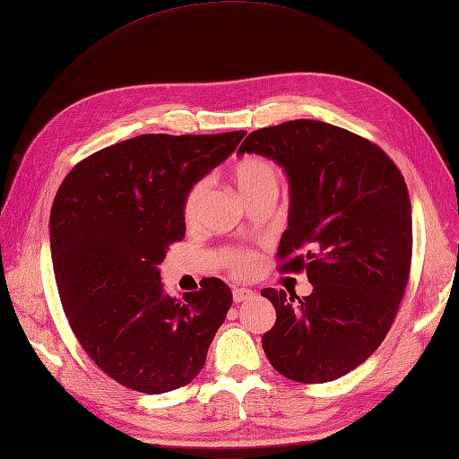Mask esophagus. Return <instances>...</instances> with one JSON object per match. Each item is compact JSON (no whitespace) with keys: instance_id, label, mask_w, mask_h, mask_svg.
Segmentation results:
<instances>
[{"instance_id":"34e87169","label":"esophagus","mask_w":459,"mask_h":459,"mask_svg":"<svg viewBox=\"0 0 459 459\" xmlns=\"http://www.w3.org/2000/svg\"><path fill=\"white\" fill-rule=\"evenodd\" d=\"M252 295H254V291L248 290V287H234V290H232V299H234V303L248 301Z\"/></svg>"}]
</instances>
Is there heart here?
<instances>
[{
	"instance_id": "1",
	"label": "heart",
	"mask_w": 459,
	"mask_h": 459,
	"mask_svg": "<svg viewBox=\"0 0 459 459\" xmlns=\"http://www.w3.org/2000/svg\"><path fill=\"white\" fill-rule=\"evenodd\" d=\"M229 179L237 187L240 197L247 201L258 197H278L281 189V169L272 160L262 156H247L234 162L229 169ZM207 194V181L199 179L187 189L184 199V217L194 221L199 212L201 201ZM230 268L237 272H247L254 265V255L242 250H232L229 254Z\"/></svg>"
}]
</instances>
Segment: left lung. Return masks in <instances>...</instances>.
Listing matches in <instances>:
<instances>
[{"instance_id": "1", "label": "left lung", "mask_w": 459, "mask_h": 459, "mask_svg": "<svg viewBox=\"0 0 459 459\" xmlns=\"http://www.w3.org/2000/svg\"><path fill=\"white\" fill-rule=\"evenodd\" d=\"M247 152L283 168L290 215L280 268L305 270L313 285L303 299L262 290L275 308V325L262 336L264 351L293 381H334L377 350L407 290V184L379 146L323 121L297 119L254 131L238 148V154Z\"/></svg>"}]
</instances>
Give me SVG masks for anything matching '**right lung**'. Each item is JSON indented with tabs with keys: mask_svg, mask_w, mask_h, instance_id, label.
<instances>
[{
	"mask_svg": "<svg viewBox=\"0 0 459 459\" xmlns=\"http://www.w3.org/2000/svg\"><path fill=\"white\" fill-rule=\"evenodd\" d=\"M244 134H141L82 160L58 187L48 227L64 313L88 356L125 387L160 395L205 366L230 287L207 278L178 301L160 264L186 234L187 189Z\"/></svg>",
	"mask_w": 459,
	"mask_h": 459,
	"instance_id": "right-lung-1",
	"label": "right lung"
}]
</instances>
